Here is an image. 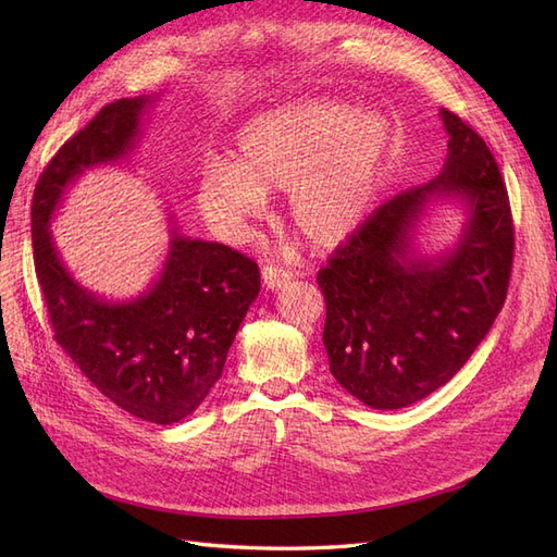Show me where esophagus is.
Here are the masks:
<instances>
[{
	"mask_svg": "<svg viewBox=\"0 0 557 557\" xmlns=\"http://www.w3.org/2000/svg\"><path fill=\"white\" fill-rule=\"evenodd\" d=\"M290 278H293V274H290V271H286V269H278V267H271V264H267L262 269V281H264V286L269 290L283 288Z\"/></svg>",
	"mask_w": 557,
	"mask_h": 557,
	"instance_id": "34e87169",
	"label": "esophagus"
}]
</instances>
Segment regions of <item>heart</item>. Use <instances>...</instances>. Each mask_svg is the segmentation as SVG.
<instances>
[{
	"label": "heart",
	"mask_w": 557,
	"mask_h": 557,
	"mask_svg": "<svg viewBox=\"0 0 557 557\" xmlns=\"http://www.w3.org/2000/svg\"><path fill=\"white\" fill-rule=\"evenodd\" d=\"M392 125L377 111L307 99L252 117L234 162L212 158L198 176V206L226 238H243L267 196L286 191L293 226L319 248L357 232L383 184Z\"/></svg>",
	"instance_id": "1"
}]
</instances>
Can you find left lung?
Listing matches in <instances>:
<instances>
[{
    "label": "left lung",
    "mask_w": 557,
    "mask_h": 557,
    "mask_svg": "<svg viewBox=\"0 0 557 557\" xmlns=\"http://www.w3.org/2000/svg\"><path fill=\"white\" fill-rule=\"evenodd\" d=\"M440 115L449 134L442 172L383 202L317 276L331 373L381 411L449 383L508 293L515 232L504 176L478 132L451 111ZM432 199H460L469 220L451 251L423 258L412 236Z\"/></svg>",
    "instance_id": "obj_1"
}]
</instances>
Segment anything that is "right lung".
Masks as SVG:
<instances>
[{
	"label": "right lung",
	"mask_w": 557,
	"mask_h": 557,
	"mask_svg": "<svg viewBox=\"0 0 557 557\" xmlns=\"http://www.w3.org/2000/svg\"><path fill=\"white\" fill-rule=\"evenodd\" d=\"M148 106V97L108 103L59 148L35 186L33 252L53 337L67 357L120 409L172 425L191 416L220 381L260 293V269L222 243L188 238L172 226L158 278L139 297L113 302L79 286L49 232L79 174L132 153Z\"/></svg>",
	"instance_id": "right-lung-1"
}]
</instances>
